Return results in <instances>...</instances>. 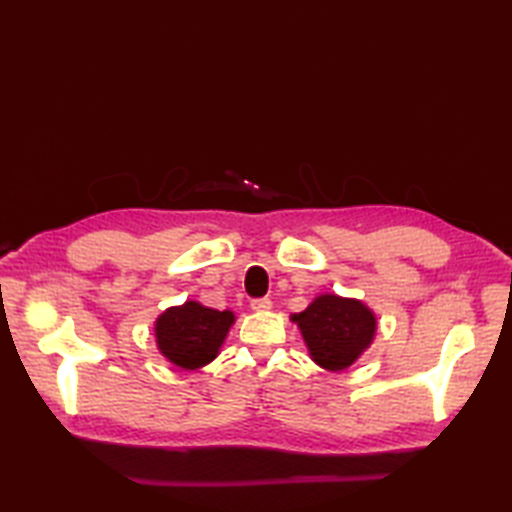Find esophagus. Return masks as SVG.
I'll use <instances>...</instances> for the list:
<instances>
[{"instance_id": "obj_1", "label": "esophagus", "mask_w": 512, "mask_h": 512, "mask_svg": "<svg viewBox=\"0 0 512 512\" xmlns=\"http://www.w3.org/2000/svg\"><path fill=\"white\" fill-rule=\"evenodd\" d=\"M250 308H253L255 312H268L270 308H273V301H270V299H253Z\"/></svg>"}]
</instances>
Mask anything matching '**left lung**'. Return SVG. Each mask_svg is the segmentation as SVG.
Returning <instances> with one entry per match:
<instances>
[{
    "mask_svg": "<svg viewBox=\"0 0 512 512\" xmlns=\"http://www.w3.org/2000/svg\"><path fill=\"white\" fill-rule=\"evenodd\" d=\"M290 321L297 323L312 361L328 372L352 367L372 347L378 330L376 312L367 303L334 292H321Z\"/></svg>",
    "mask_w": 512,
    "mask_h": 512,
    "instance_id": "left-lung-1",
    "label": "left lung"
}]
</instances>
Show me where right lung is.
Instances as JSON below:
<instances>
[{
	"mask_svg": "<svg viewBox=\"0 0 512 512\" xmlns=\"http://www.w3.org/2000/svg\"><path fill=\"white\" fill-rule=\"evenodd\" d=\"M235 319L233 310H215L189 299L158 314L156 347L171 365L193 372L215 361Z\"/></svg>",
	"mask_w": 512,
	"mask_h": 512,
	"instance_id": "add662e5",
	"label": "right lung"
}]
</instances>
